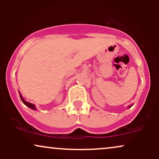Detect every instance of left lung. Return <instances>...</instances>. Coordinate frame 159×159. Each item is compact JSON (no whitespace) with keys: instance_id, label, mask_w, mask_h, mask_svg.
I'll return each instance as SVG.
<instances>
[{"instance_id":"1","label":"left lung","mask_w":159,"mask_h":159,"mask_svg":"<svg viewBox=\"0 0 159 159\" xmlns=\"http://www.w3.org/2000/svg\"><path fill=\"white\" fill-rule=\"evenodd\" d=\"M132 105H129V106H128V108H129V107H132Z\"/></svg>"}]
</instances>
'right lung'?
I'll use <instances>...</instances> for the list:
<instances>
[{
	"mask_svg": "<svg viewBox=\"0 0 159 159\" xmlns=\"http://www.w3.org/2000/svg\"><path fill=\"white\" fill-rule=\"evenodd\" d=\"M19 93H20V92H19ZM19 96H20V98H21V101H22V102H23L24 104H25V105H26V106L29 107H30V108L33 109V110H36V106H35V105H34V104H32V103H30V102H28L25 101V100L24 99L23 97H22V96H21V94H19Z\"/></svg>",
	"mask_w": 159,
	"mask_h": 159,
	"instance_id": "add662e5",
	"label": "right lung"
}]
</instances>
